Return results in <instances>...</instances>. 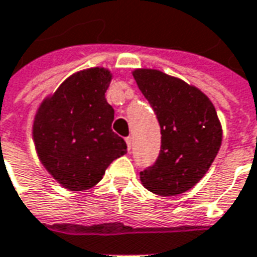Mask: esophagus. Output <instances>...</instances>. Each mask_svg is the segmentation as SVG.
<instances>
[{
    "mask_svg": "<svg viewBox=\"0 0 257 257\" xmlns=\"http://www.w3.org/2000/svg\"><path fill=\"white\" fill-rule=\"evenodd\" d=\"M125 142H126V146H128V151H131V148H132V138L128 136V138L125 139Z\"/></svg>",
    "mask_w": 257,
    "mask_h": 257,
    "instance_id": "34e87169",
    "label": "esophagus"
}]
</instances>
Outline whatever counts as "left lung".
Wrapping results in <instances>:
<instances>
[{
    "mask_svg": "<svg viewBox=\"0 0 257 257\" xmlns=\"http://www.w3.org/2000/svg\"><path fill=\"white\" fill-rule=\"evenodd\" d=\"M134 77L161 126V151L140 181L159 196H176L200 181L222 144L218 114L199 88L157 69H135Z\"/></svg>",
    "mask_w": 257,
    "mask_h": 257,
    "instance_id": "obj_1",
    "label": "left lung"
}]
</instances>
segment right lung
Instances as JSON below:
<instances>
[{
    "label": "right lung",
    "instance_id": "add662e5",
    "mask_svg": "<svg viewBox=\"0 0 257 257\" xmlns=\"http://www.w3.org/2000/svg\"><path fill=\"white\" fill-rule=\"evenodd\" d=\"M111 73L90 68L69 76L42 102L32 136L43 166L69 191L90 189L102 180L126 143L111 131L114 109L104 92Z\"/></svg>",
    "mask_w": 257,
    "mask_h": 257
}]
</instances>
